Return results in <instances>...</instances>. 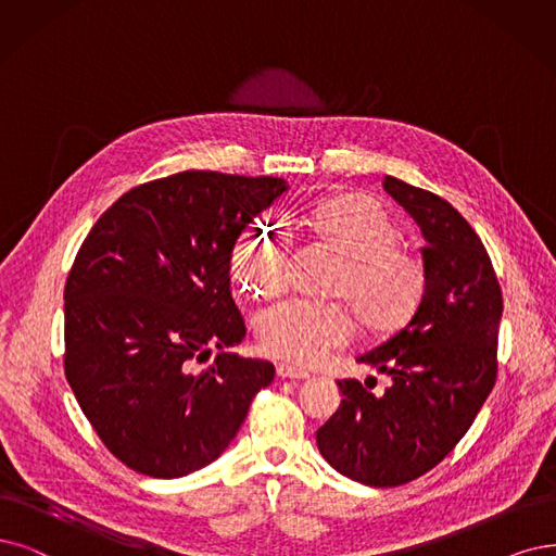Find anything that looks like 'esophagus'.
<instances>
[{"label":"esophagus","mask_w":556,"mask_h":556,"mask_svg":"<svg viewBox=\"0 0 556 556\" xmlns=\"http://www.w3.org/2000/svg\"><path fill=\"white\" fill-rule=\"evenodd\" d=\"M277 376L279 378H291V380H306L309 378V371H304V368L291 366V364H277Z\"/></svg>","instance_id":"1"}]
</instances>
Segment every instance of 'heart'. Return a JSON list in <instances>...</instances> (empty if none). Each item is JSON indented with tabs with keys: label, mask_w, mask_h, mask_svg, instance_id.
I'll return each mask as SVG.
<instances>
[{
	"label": "heart",
	"mask_w": 556,
	"mask_h": 556,
	"mask_svg": "<svg viewBox=\"0 0 556 556\" xmlns=\"http://www.w3.org/2000/svg\"><path fill=\"white\" fill-rule=\"evenodd\" d=\"M316 242L339 258L327 295L345 301L371 334L405 327L426 293V265L399 247L401 231L376 203L341 197L320 203L309 217ZM291 240L277 222H256L236 240L233 281L256 300H273L286 289ZM258 343L267 355L293 364H314L353 337V316L340 302L291 300L256 320Z\"/></svg>",
	"instance_id": "heart-1"
}]
</instances>
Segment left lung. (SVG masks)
Instances as JSON below:
<instances>
[{
  "instance_id": "8db88e82",
  "label": "left lung",
  "mask_w": 556,
  "mask_h": 556,
  "mask_svg": "<svg viewBox=\"0 0 556 556\" xmlns=\"http://www.w3.org/2000/svg\"><path fill=\"white\" fill-rule=\"evenodd\" d=\"M424 233L417 314L357 362L392 378L384 394L339 380L343 401L316 442L343 477L394 488L440 465L475 424L497 380L502 289L477 231L442 197L384 176Z\"/></svg>"
}]
</instances>
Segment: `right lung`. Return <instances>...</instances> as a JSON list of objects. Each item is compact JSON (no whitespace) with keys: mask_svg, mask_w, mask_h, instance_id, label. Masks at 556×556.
Here are the masks:
<instances>
[{"mask_svg":"<svg viewBox=\"0 0 556 556\" xmlns=\"http://www.w3.org/2000/svg\"><path fill=\"white\" fill-rule=\"evenodd\" d=\"M286 190L273 176L180 172L116 199L81 242L64 371L102 444L139 475L178 479L219 458L275 380L270 362L229 353L244 339L231 254Z\"/></svg>","mask_w":556,"mask_h":556,"instance_id":"obj_1","label":"right lung"}]
</instances>
